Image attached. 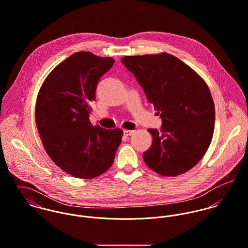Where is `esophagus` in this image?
I'll list each match as a JSON object with an SVG mask.
<instances>
[{
    "instance_id": "1",
    "label": "esophagus",
    "mask_w": 248,
    "mask_h": 248,
    "mask_svg": "<svg viewBox=\"0 0 248 248\" xmlns=\"http://www.w3.org/2000/svg\"><path fill=\"white\" fill-rule=\"evenodd\" d=\"M134 134L133 130H124V136H131Z\"/></svg>"
}]
</instances>
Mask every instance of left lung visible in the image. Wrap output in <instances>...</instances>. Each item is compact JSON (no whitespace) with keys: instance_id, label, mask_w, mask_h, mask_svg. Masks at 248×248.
<instances>
[{"instance_id":"obj_1","label":"left lung","mask_w":248,"mask_h":248,"mask_svg":"<svg viewBox=\"0 0 248 248\" xmlns=\"http://www.w3.org/2000/svg\"><path fill=\"white\" fill-rule=\"evenodd\" d=\"M123 64L140 83L161 130L148 129L152 145L144 153L150 170L177 176L194 168L209 148L215 129V104L204 79L167 52L124 56Z\"/></svg>"}]
</instances>
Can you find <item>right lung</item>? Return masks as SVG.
<instances>
[{
  "label": "right lung",
  "instance_id": "right-lung-1",
  "mask_svg": "<svg viewBox=\"0 0 248 248\" xmlns=\"http://www.w3.org/2000/svg\"><path fill=\"white\" fill-rule=\"evenodd\" d=\"M112 57L78 51L59 63L44 80L35 104L36 127L53 163L68 174L92 179L113 164L123 131L93 126L89 121L100 77Z\"/></svg>",
  "mask_w": 248,
  "mask_h": 248
}]
</instances>
